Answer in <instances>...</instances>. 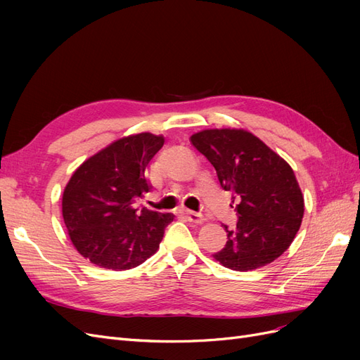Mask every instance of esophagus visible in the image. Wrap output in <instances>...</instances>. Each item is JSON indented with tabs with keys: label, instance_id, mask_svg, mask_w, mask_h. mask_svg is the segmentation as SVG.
<instances>
[{
	"label": "esophagus",
	"instance_id": "34e87169",
	"mask_svg": "<svg viewBox=\"0 0 360 360\" xmlns=\"http://www.w3.org/2000/svg\"><path fill=\"white\" fill-rule=\"evenodd\" d=\"M180 213H181L184 217H188V219H189L191 222H195V224H202V222L205 221L204 216H202L201 213H198V212H192V210H188V209H181Z\"/></svg>",
	"mask_w": 360,
	"mask_h": 360
}]
</instances>
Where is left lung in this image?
Segmentation results:
<instances>
[{"label": "left lung", "mask_w": 360, "mask_h": 360, "mask_svg": "<svg viewBox=\"0 0 360 360\" xmlns=\"http://www.w3.org/2000/svg\"><path fill=\"white\" fill-rule=\"evenodd\" d=\"M192 146L216 169L225 191L236 193L237 225L224 249L213 254L228 269L263 267L285 252L304 212L303 195L288 163L243 129H209L191 136Z\"/></svg>", "instance_id": "left-lung-1"}]
</instances>
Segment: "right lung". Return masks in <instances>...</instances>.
<instances>
[{
    "label": "right lung",
    "instance_id": "1",
    "mask_svg": "<svg viewBox=\"0 0 360 360\" xmlns=\"http://www.w3.org/2000/svg\"><path fill=\"white\" fill-rule=\"evenodd\" d=\"M163 143L148 132L124 136L73 172L63 193V219L76 250L93 264L134 269L159 249L174 214L138 210L135 202L151 188L146 171Z\"/></svg>",
    "mask_w": 360,
    "mask_h": 360
}]
</instances>
